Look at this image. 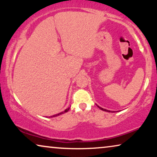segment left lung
Returning a JSON list of instances; mask_svg holds the SVG:
<instances>
[{
    "label": "left lung",
    "instance_id": "1",
    "mask_svg": "<svg viewBox=\"0 0 157 157\" xmlns=\"http://www.w3.org/2000/svg\"><path fill=\"white\" fill-rule=\"evenodd\" d=\"M98 108H99L100 109H101V110H103V111H108V112H110V111H108V110H106V109H103V108H101V107H99L98 106H97Z\"/></svg>",
    "mask_w": 157,
    "mask_h": 157
}]
</instances>
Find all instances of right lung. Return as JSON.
Returning a JSON list of instances; mask_svg holds the SVG:
<instances>
[{
    "label": "right lung",
    "instance_id": "add662e5",
    "mask_svg": "<svg viewBox=\"0 0 157 157\" xmlns=\"http://www.w3.org/2000/svg\"><path fill=\"white\" fill-rule=\"evenodd\" d=\"M69 109L70 108H68V109H66L65 111H62V112H61V113H58V114H56V115H54V116H52V117H57V116H59V115H61V114H62V113H66L67 112V111L69 110Z\"/></svg>",
    "mask_w": 157,
    "mask_h": 157
}]
</instances>
